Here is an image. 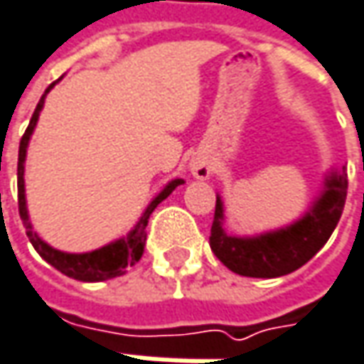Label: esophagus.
<instances>
[{
	"instance_id": "1",
	"label": "esophagus",
	"mask_w": 364,
	"mask_h": 364,
	"mask_svg": "<svg viewBox=\"0 0 364 364\" xmlns=\"http://www.w3.org/2000/svg\"><path fill=\"white\" fill-rule=\"evenodd\" d=\"M190 172H192L194 178H198V180H206L210 176V161H208V158L203 156V154H196L190 160Z\"/></svg>"
}]
</instances>
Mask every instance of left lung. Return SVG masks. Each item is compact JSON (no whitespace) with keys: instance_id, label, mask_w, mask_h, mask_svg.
Segmentation results:
<instances>
[{"instance_id":"left-lung-1","label":"left lung","mask_w":364,"mask_h":364,"mask_svg":"<svg viewBox=\"0 0 364 364\" xmlns=\"http://www.w3.org/2000/svg\"><path fill=\"white\" fill-rule=\"evenodd\" d=\"M348 176L343 172L326 180V190L312 210L287 229L243 239L223 231V203L217 196L210 229V249L231 272L245 277H279L296 272L324 247L336 229L346 203Z\"/></svg>"}]
</instances>
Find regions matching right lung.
<instances>
[{"instance_id":"obj_1","label":"right lung","mask_w":364,"mask_h":364,"mask_svg":"<svg viewBox=\"0 0 364 364\" xmlns=\"http://www.w3.org/2000/svg\"><path fill=\"white\" fill-rule=\"evenodd\" d=\"M54 85H50L46 92L52 89ZM46 92L42 95L40 103L36 105L34 115L30 119V125L26 133L21 135L20 141V154H18V208H20V218L23 220V227H26V235L30 239V243L34 245V249L40 253V257L44 261H48L52 267H56L58 272L78 279V282H105L111 277H117L121 273H125V267H129L133 263H137L141 255H144V247H146V232L144 229L147 227V218L154 213V208L172 194V190L176 186L182 184V180H172L166 188L161 190L160 194L149 203L146 208L144 217L139 218L137 227L133 229L127 239H119L115 243L105 245L97 251L91 253H63L58 249H52L50 245H46L34 231H32V225H30V218H28V208H26V194H23V161H26V147L30 141V135L34 132L38 117H40V111L44 107V97Z\"/></svg>"}]
</instances>
